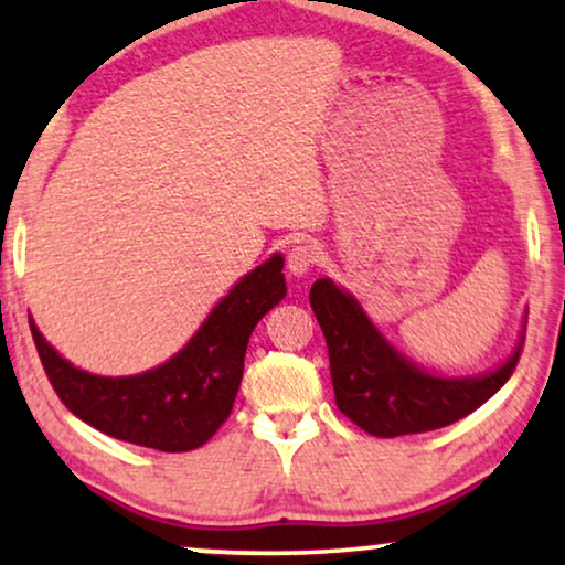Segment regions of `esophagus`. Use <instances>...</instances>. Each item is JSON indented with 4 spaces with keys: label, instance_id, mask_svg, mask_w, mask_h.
<instances>
[{
    "label": "esophagus",
    "instance_id": "1",
    "mask_svg": "<svg viewBox=\"0 0 565 565\" xmlns=\"http://www.w3.org/2000/svg\"><path fill=\"white\" fill-rule=\"evenodd\" d=\"M321 259V249L316 246V242H300L292 246L288 252V269L290 275H306L319 265Z\"/></svg>",
    "mask_w": 565,
    "mask_h": 565
}]
</instances>
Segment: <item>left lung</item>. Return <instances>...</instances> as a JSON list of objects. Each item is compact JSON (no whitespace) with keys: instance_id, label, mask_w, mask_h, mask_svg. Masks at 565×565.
Here are the masks:
<instances>
[{"instance_id":"left-lung-1","label":"left lung","mask_w":565,"mask_h":565,"mask_svg":"<svg viewBox=\"0 0 565 565\" xmlns=\"http://www.w3.org/2000/svg\"><path fill=\"white\" fill-rule=\"evenodd\" d=\"M311 308L329 347L339 412L375 437L431 431L483 406L509 377L522 342L504 365L481 377H437L401 358L362 306L334 282L316 280Z\"/></svg>"}]
</instances>
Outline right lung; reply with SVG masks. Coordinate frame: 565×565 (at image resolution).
I'll return each mask as SVG.
<instances>
[{"label": "right lung", "mask_w": 565, "mask_h": 565, "mask_svg": "<svg viewBox=\"0 0 565 565\" xmlns=\"http://www.w3.org/2000/svg\"><path fill=\"white\" fill-rule=\"evenodd\" d=\"M285 290L282 257L275 254L228 290L184 350L149 373L128 377L84 373L45 342L33 319L30 331L45 375L68 412L122 443L188 452L205 445L228 419L252 331Z\"/></svg>", "instance_id": "add662e5"}]
</instances>
